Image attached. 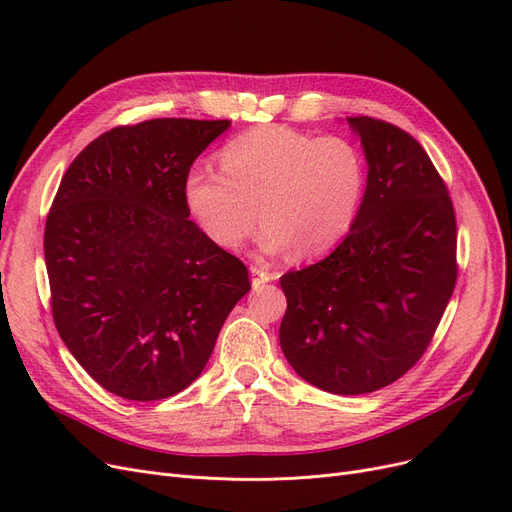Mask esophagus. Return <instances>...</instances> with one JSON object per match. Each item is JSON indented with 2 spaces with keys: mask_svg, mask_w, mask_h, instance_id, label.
<instances>
[{
  "mask_svg": "<svg viewBox=\"0 0 512 512\" xmlns=\"http://www.w3.org/2000/svg\"><path fill=\"white\" fill-rule=\"evenodd\" d=\"M250 275H252V286H260V284H267L271 280H275V273L267 267V265H252L250 267Z\"/></svg>",
  "mask_w": 512,
  "mask_h": 512,
  "instance_id": "1",
  "label": "esophagus"
}]
</instances>
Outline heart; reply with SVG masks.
I'll use <instances>...</instances> for the list:
<instances>
[{
    "mask_svg": "<svg viewBox=\"0 0 512 512\" xmlns=\"http://www.w3.org/2000/svg\"><path fill=\"white\" fill-rule=\"evenodd\" d=\"M220 169L194 164L183 179V200L200 230L228 250L254 230L260 207L262 252L292 247L301 258L320 256L348 235L365 192V164L350 141L286 126H262L230 141Z\"/></svg>",
    "mask_w": 512,
    "mask_h": 512,
    "instance_id": "1",
    "label": "heart"
}]
</instances>
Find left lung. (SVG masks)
<instances>
[{
	"mask_svg": "<svg viewBox=\"0 0 512 512\" xmlns=\"http://www.w3.org/2000/svg\"><path fill=\"white\" fill-rule=\"evenodd\" d=\"M367 188L346 239L282 275L280 346L297 374L333 395L374 393L421 359L457 280V224L436 166L391 123L348 117Z\"/></svg>",
	"mask_w": 512,
	"mask_h": 512,
	"instance_id": "left-lung-1",
	"label": "left lung"
}]
</instances>
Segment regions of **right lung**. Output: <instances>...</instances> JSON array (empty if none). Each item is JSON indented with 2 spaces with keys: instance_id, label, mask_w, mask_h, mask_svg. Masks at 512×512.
<instances>
[{
  "instance_id": "add662e5",
  "label": "right lung",
  "mask_w": 512,
  "mask_h": 512,
  "mask_svg": "<svg viewBox=\"0 0 512 512\" xmlns=\"http://www.w3.org/2000/svg\"><path fill=\"white\" fill-rule=\"evenodd\" d=\"M228 119L104 132L68 166L44 228L55 327L108 393L156 401L203 374L250 292L239 258L190 218L183 179Z\"/></svg>"
}]
</instances>
